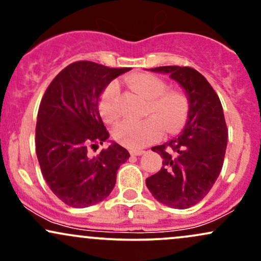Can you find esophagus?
Returning <instances> with one entry per match:
<instances>
[{"instance_id":"esophagus-1","label":"esophagus","mask_w":261,"mask_h":261,"mask_svg":"<svg viewBox=\"0 0 261 261\" xmlns=\"http://www.w3.org/2000/svg\"><path fill=\"white\" fill-rule=\"evenodd\" d=\"M143 153H145V151H137V149H135V151H130L131 155H142Z\"/></svg>"}]
</instances>
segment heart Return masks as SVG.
I'll return each mask as SVG.
<instances>
[{
    "label": "heart",
    "mask_w": 261,
    "mask_h": 261,
    "mask_svg": "<svg viewBox=\"0 0 261 261\" xmlns=\"http://www.w3.org/2000/svg\"><path fill=\"white\" fill-rule=\"evenodd\" d=\"M134 91L147 100L145 114L149 118L142 121L124 120L116 125L113 136L118 143L130 149H140L155 142L167 133H176L185 124L189 114V100L184 93L167 89L168 86L160 77L151 73H137L126 80ZM119 86H107L99 99V110L107 121L119 118Z\"/></svg>",
    "instance_id": "b5f03b06"
}]
</instances>
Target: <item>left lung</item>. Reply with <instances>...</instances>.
Instances as JSON below:
<instances>
[{"label": "left lung", "mask_w": 261, "mask_h": 261, "mask_svg": "<svg viewBox=\"0 0 261 261\" xmlns=\"http://www.w3.org/2000/svg\"><path fill=\"white\" fill-rule=\"evenodd\" d=\"M151 71L169 74L184 89L189 114L180 135L152 147L163 158V166L146 179V185L157 201L184 210L207 195L222 169L228 137L222 104L207 80L194 68L161 66Z\"/></svg>", "instance_id": "1"}]
</instances>
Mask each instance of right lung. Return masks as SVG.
Listing matches in <instances>:
<instances>
[{"mask_svg":"<svg viewBox=\"0 0 261 261\" xmlns=\"http://www.w3.org/2000/svg\"><path fill=\"white\" fill-rule=\"evenodd\" d=\"M130 70L73 62L53 80L41 99L35 128L38 161L53 193L71 207H88L109 196L119 167L130 157L113 141L98 155L88 154L89 146L109 139L99 114L101 93Z\"/></svg>","mask_w":261,"mask_h":261,"instance_id":"add662e5","label":"right lung"}]
</instances>
